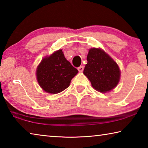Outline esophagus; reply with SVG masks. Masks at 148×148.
<instances>
[{"label":"esophagus","instance_id":"obj_1","mask_svg":"<svg viewBox=\"0 0 148 148\" xmlns=\"http://www.w3.org/2000/svg\"><path fill=\"white\" fill-rule=\"evenodd\" d=\"M84 69V66H80L78 67V68H77V70H78L79 72H83Z\"/></svg>","mask_w":148,"mask_h":148}]
</instances>
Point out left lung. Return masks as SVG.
<instances>
[{
    "label": "left lung",
    "instance_id": "obj_1",
    "mask_svg": "<svg viewBox=\"0 0 148 148\" xmlns=\"http://www.w3.org/2000/svg\"><path fill=\"white\" fill-rule=\"evenodd\" d=\"M87 60L84 74L93 88L99 92H106L117 86L120 78L119 68L103 50L90 49Z\"/></svg>",
    "mask_w": 148,
    "mask_h": 148
}]
</instances>
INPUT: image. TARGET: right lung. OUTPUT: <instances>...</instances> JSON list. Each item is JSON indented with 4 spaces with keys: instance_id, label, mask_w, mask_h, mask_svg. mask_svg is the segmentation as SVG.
<instances>
[{
    "instance_id": "right-lung-1",
    "label": "right lung",
    "mask_w": 148,
    "mask_h": 148,
    "mask_svg": "<svg viewBox=\"0 0 148 148\" xmlns=\"http://www.w3.org/2000/svg\"><path fill=\"white\" fill-rule=\"evenodd\" d=\"M77 72L59 49L42 60L36 70V77L45 91L56 94L66 89Z\"/></svg>"
}]
</instances>
